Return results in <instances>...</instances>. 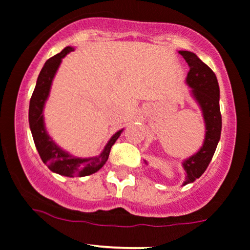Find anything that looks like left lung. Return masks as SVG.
<instances>
[{"mask_svg": "<svg viewBox=\"0 0 250 250\" xmlns=\"http://www.w3.org/2000/svg\"><path fill=\"white\" fill-rule=\"evenodd\" d=\"M189 65L187 83L191 93L201 106L206 123V136L204 145L198 153L185 160L187 177L185 185L199 178L211 163L222 132V114L219 107V86L213 70L190 51H180Z\"/></svg>", "mask_w": 250, "mask_h": 250, "instance_id": "obj_1", "label": "left lung"}]
</instances>
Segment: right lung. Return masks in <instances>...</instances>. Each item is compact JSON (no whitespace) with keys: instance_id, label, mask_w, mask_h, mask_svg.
Segmentation results:
<instances>
[{"instance_id":"right-lung-1","label":"right lung","mask_w":250,"mask_h":250,"mask_svg":"<svg viewBox=\"0 0 250 250\" xmlns=\"http://www.w3.org/2000/svg\"><path fill=\"white\" fill-rule=\"evenodd\" d=\"M72 46H67L62 50L60 54L50 57L45 62L44 67L42 68L39 73L35 91H33L32 97L30 101V109H28V122H30L31 132H32L33 141L37 147L39 156L46 167L51 171L60 173L62 176H68V177H83V176H88L92 173L97 172L106 163L109 158L111 147L116 143V140L122 133V130L117 132L110 139L107 145L105 146L104 151L102 152L101 156L94 157V158H75V157L69 156L62 151L60 147L55 145L54 141L50 139V136L45 132L43 121V107L45 104L46 98L49 96L50 87H51L52 79L55 77L57 68L62 59L68 54L73 51Z\"/></svg>"}]
</instances>
